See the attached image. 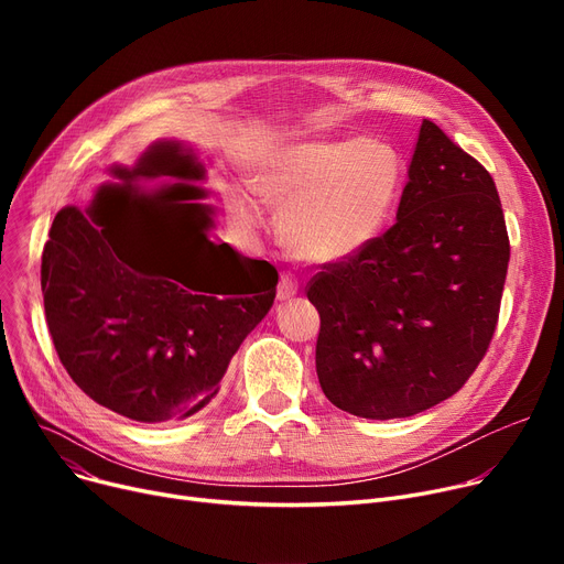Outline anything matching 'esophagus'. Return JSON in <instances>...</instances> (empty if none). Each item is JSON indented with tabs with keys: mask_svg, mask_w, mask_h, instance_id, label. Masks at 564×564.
<instances>
[{
	"mask_svg": "<svg viewBox=\"0 0 564 564\" xmlns=\"http://www.w3.org/2000/svg\"><path fill=\"white\" fill-rule=\"evenodd\" d=\"M297 290H300L297 279H294L292 274H281L279 288H276V300L279 302H290L294 294H297Z\"/></svg>",
	"mask_w": 564,
	"mask_h": 564,
	"instance_id": "34e87169",
	"label": "esophagus"
}]
</instances>
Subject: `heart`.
<instances>
[{
    "instance_id": "obj_1",
    "label": "heart",
    "mask_w": 564,
    "mask_h": 564,
    "mask_svg": "<svg viewBox=\"0 0 564 564\" xmlns=\"http://www.w3.org/2000/svg\"><path fill=\"white\" fill-rule=\"evenodd\" d=\"M251 189L279 210L281 242L308 262H343L364 253L389 221L402 185V162L389 143L311 139L262 153ZM235 210L247 226L260 215L242 198Z\"/></svg>"
}]
</instances>
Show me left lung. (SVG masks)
Listing matches in <instances>:
<instances>
[{"label": "left lung", "instance_id": "8db88e82", "mask_svg": "<svg viewBox=\"0 0 564 564\" xmlns=\"http://www.w3.org/2000/svg\"><path fill=\"white\" fill-rule=\"evenodd\" d=\"M508 262L491 175L423 121L395 224L311 281L324 395L370 421L406 419L455 395L491 343Z\"/></svg>", "mask_w": 564, "mask_h": 564}]
</instances>
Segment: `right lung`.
<instances>
[{
    "mask_svg": "<svg viewBox=\"0 0 564 564\" xmlns=\"http://www.w3.org/2000/svg\"><path fill=\"white\" fill-rule=\"evenodd\" d=\"M109 173L121 183L52 221L41 264L47 327L88 398L139 423L185 421L219 393L232 354L270 313L279 274L215 245L203 203H187L205 228L200 245L166 240L153 196L134 181L171 175L175 189L200 192L205 166L183 141H158L132 169Z\"/></svg>",
    "mask_w": 564,
    "mask_h": 564,
    "instance_id": "obj_1",
    "label": "right lung"
}]
</instances>
